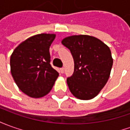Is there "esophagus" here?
Segmentation results:
<instances>
[{
	"mask_svg": "<svg viewBox=\"0 0 130 130\" xmlns=\"http://www.w3.org/2000/svg\"><path fill=\"white\" fill-rule=\"evenodd\" d=\"M60 72H61V74H63V72H64V69H63V68L60 69Z\"/></svg>",
	"mask_w": 130,
	"mask_h": 130,
	"instance_id": "1",
	"label": "esophagus"
}]
</instances>
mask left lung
Segmentation results:
<instances>
[{
  "mask_svg": "<svg viewBox=\"0 0 130 130\" xmlns=\"http://www.w3.org/2000/svg\"><path fill=\"white\" fill-rule=\"evenodd\" d=\"M61 43L74 58V74L67 80L71 93L80 100H91L110 77L113 63L110 48L96 37L84 35L67 37Z\"/></svg>",
  "mask_w": 130,
  "mask_h": 130,
  "instance_id": "1",
  "label": "left lung"
}]
</instances>
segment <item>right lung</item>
I'll list each match as a JSON object with an SVG mask.
<instances>
[{
	"label": "right lung",
	"instance_id": "add662e5",
	"mask_svg": "<svg viewBox=\"0 0 130 130\" xmlns=\"http://www.w3.org/2000/svg\"><path fill=\"white\" fill-rule=\"evenodd\" d=\"M54 34H39L16 47L10 56V71L20 90L32 98L50 93L59 73L50 64V46Z\"/></svg>",
	"mask_w": 130,
	"mask_h": 130
}]
</instances>
